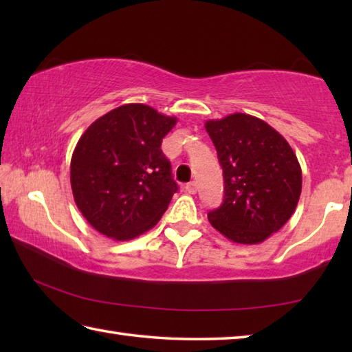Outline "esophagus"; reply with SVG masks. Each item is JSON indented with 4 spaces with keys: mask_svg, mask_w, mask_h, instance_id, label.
Here are the masks:
<instances>
[{
    "mask_svg": "<svg viewBox=\"0 0 352 352\" xmlns=\"http://www.w3.org/2000/svg\"><path fill=\"white\" fill-rule=\"evenodd\" d=\"M184 190H186L188 194H195V192H197V183H195V182L188 183L186 186H184Z\"/></svg>",
    "mask_w": 352,
    "mask_h": 352,
    "instance_id": "1",
    "label": "esophagus"
}]
</instances>
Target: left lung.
<instances>
[{
  "label": "left lung",
  "instance_id": "obj_1",
  "mask_svg": "<svg viewBox=\"0 0 352 352\" xmlns=\"http://www.w3.org/2000/svg\"><path fill=\"white\" fill-rule=\"evenodd\" d=\"M205 129L223 169V204L208 212L220 234L236 243L264 242L283 228L301 195V166L281 133L262 119L233 113Z\"/></svg>",
  "mask_w": 352,
  "mask_h": 352
}]
</instances>
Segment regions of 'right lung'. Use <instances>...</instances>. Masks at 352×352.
Masks as SVG:
<instances>
[{
  "instance_id": "add662e5",
  "label": "right lung",
  "mask_w": 352,
  "mask_h": 352,
  "mask_svg": "<svg viewBox=\"0 0 352 352\" xmlns=\"http://www.w3.org/2000/svg\"><path fill=\"white\" fill-rule=\"evenodd\" d=\"M177 118L126 104L88 127L71 158V189L82 216L110 239L130 241L153 228L178 186L162 141Z\"/></svg>"
}]
</instances>
